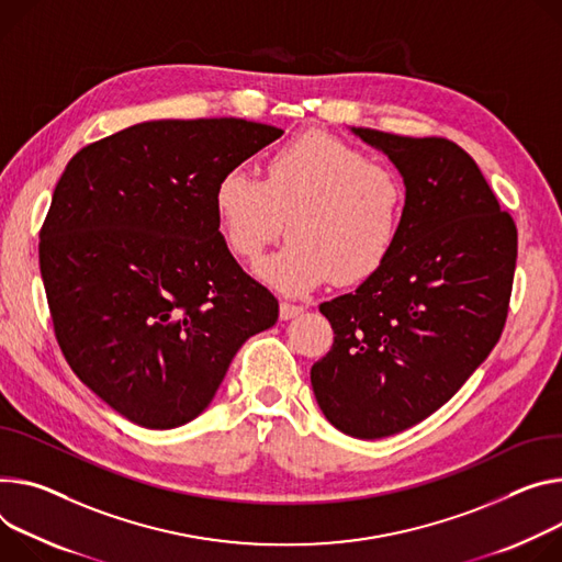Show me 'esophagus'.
<instances>
[{
  "mask_svg": "<svg viewBox=\"0 0 562 562\" xmlns=\"http://www.w3.org/2000/svg\"><path fill=\"white\" fill-rule=\"evenodd\" d=\"M302 312H304V304L289 302V300H284V302L280 304V318H282V321L295 318V316H297V314H302Z\"/></svg>",
  "mask_w": 562,
  "mask_h": 562,
  "instance_id": "esophagus-1",
  "label": "esophagus"
}]
</instances>
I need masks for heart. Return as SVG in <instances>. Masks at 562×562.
<instances>
[{
    "label": "heart",
    "instance_id": "b5f03b06",
    "mask_svg": "<svg viewBox=\"0 0 562 562\" xmlns=\"http://www.w3.org/2000/svg\"><path fill=\"white\" fill-rule=\"evenodd\" d=\"M403 177L387 164L325 132L280 145L260 179L228 170L215 190L224 241L244 262L280 237L286 244L258 273L286 293H304L334 276L353 284L376 273L398 239L405 213Z\"/></svg>",
    "mask_w": 562,
    "mask_h": 562
}]
</instances>
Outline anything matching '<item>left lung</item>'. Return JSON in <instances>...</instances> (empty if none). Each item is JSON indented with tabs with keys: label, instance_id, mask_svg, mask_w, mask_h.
<instances>
[{
	"label": "left lung",
	"instance_id": "8db88e82",
	"mask_svg": "<svg viewBox=\"0 0 562 562\" xmlns=\"http://www.w3.org/2000/svg\"><path fill=\"white\" fill-rule=\"evenodd\" d=\"M353 132L398 168L405 213L385 265L321 304L334 345L314 363L312 385L340 432L379 439L439 411L497 345L518 228L457 143Z\"/></svg>",
	"mask_w": 562,
	"mask_h": 562
}]
</instances>
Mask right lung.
Listing matches in <instances>:
<instances>
[{"instance_id":"add662e5","label":"right lung","mask_w":562,"mask_h":562,"mask_svg":"<svg viewBox=\"0 0 562 562\" xmlns=\"http://www.w3.org/2000/svg\"><path fill=\"white\" fill-rule=\"evenodd\" d=\"M282 136L244 119L147 121L67 164L40 228V273L76 376L143 428L206 411L237 349L278 321L215 209L220 179Z\"/></svg>"}]
</instances>
